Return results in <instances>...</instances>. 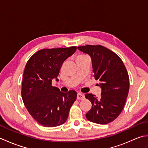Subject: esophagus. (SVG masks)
Segmentation results:
<instances>
[{
    "label": "esophagus",
    "mask_w": 148,
    "mask_h": 148,
    "mask_svg": "<svg viewBox=\"0 0 148 148\" xmlns=\"http://www.w3.org/2000/svg\"><path fill=\"white\" fill-rule=\"evenodd\" d=\"M84 99V95L83 94H81L80 93H77V100H83Z\"/></svg>",
    "instance_id": "esophagus-1"
}]
</instances>
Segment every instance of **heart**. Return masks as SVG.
I'll return each instance as SVG.
<instances>
[{"instance_id":"b5f03b06","label":"heart","mask_w":148,"mask_h":148,"mask_svg":"<svg viewBox=\"0 0 148 148\" xmlns=\"http://www.w3.org/2000/svg\"><path fill=\"white\" fill-rule=\"evenodd\" d=\"M84 56V55H80V56Z\"/></svg>"}]
</instances>
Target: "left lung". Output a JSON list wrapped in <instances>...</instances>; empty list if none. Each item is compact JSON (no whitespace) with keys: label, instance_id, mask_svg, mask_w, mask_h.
<instances>
[{"label":"left lung","instance_id":"8db88e82","mask_svg":"<svg viewBox=\"0 0 148 148\" xmlns=\"http://www.w3.org/2000/svg\"><path fill=\"white\" fill-rule=\"evenodd\" d=\"M77 49L91 57L94 77L102 89L99 99L92 93L85 95L92 103L86 117L97 124H108L118 118L126 102L130 87L127 69L115 53L102 46L86 45Z\"/></svg>","mask_w":148,"mask_h":148}]
</instances>
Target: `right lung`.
<instances>
[{
  "instance_id": "obj_1",
  "label": "right lung",
  "mask_w": 148,
  "mask_h": 148,
  "mask_svg": "<svg viewBox=\"0 0 148 148\" xmlns=\"http://www.w3.org/2000/svg\"><path fill=\"white\" fill-rule=\"evenodd\" d=\"M76 51V46L44 49L34 54L25 67L21 87L22 99L30 114L46 127L61 125L67 120L77 98L74 90L60 92L51 85L63 63Z\"/></svg>"
}]
</instances>
